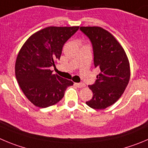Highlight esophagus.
I'll return each instance as SVG.
<instances>
[{"mask_svg": "<svg viewBox=\"0 0 148 148\" xmlns=\"http://www.w3.org/2000/svg\"><path fill=\"white\" fill-rule=\"evenodd\" d=\"M74 85H75L76 86L78 87V88H83V87H85V84L82 83V82H79V83H74Z\"/></svg>", "mask_w": 148, "mask_h": 148, "instance_id": "1", "label": "esophagus"}]
</instances>
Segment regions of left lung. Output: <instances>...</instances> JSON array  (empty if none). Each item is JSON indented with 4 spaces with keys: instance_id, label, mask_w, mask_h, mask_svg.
I'll use <instances>...</instances> for the list:
<instances>
[{
    "instance_id": "8db88e82",
    "label": "left lung",
    "mask_w": 148,
    "mask_h": 148,
    "mask_svg": "<svg viewBox=\"0 0 148 148\" xmlns=\"http://www.w3.org/2000/svg\"><path fill=\"white\" fill-rule=\"evenodd\" d=\"M92 44L93 63L100 69L94 84L88 85L93 98L86 104L94 110H103L115 103L123 93L130 79L128 58L117 40L100 27H80Z\"/></svg>"
}]
</instances>
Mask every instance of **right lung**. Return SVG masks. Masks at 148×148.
Listing matches in <instances>:
<instances>
[{
    "mask_svg": "<svg viewBox=\"0 0 148 148\" xmlns=\"http://www.w3.org/2000/svg\"><path fill=\"white\" fill-rule=\"evenodd\" d=\"M74 27H47L33 34L16 58L15 75L29 101L40 108L60 101L73 82L52 74L51 66L60 60L65 43L77 30Z\"/></svg>",
    "mask_w": 148,
    "mask_h": 148,
    "instance_id": "obj_1",
    "label": "right lung"
}]
</instances>
